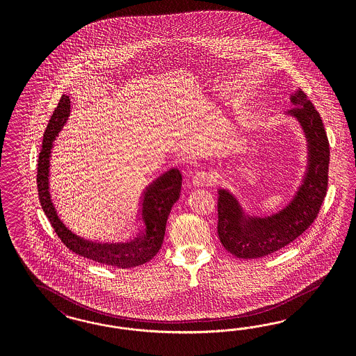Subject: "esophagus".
<instances>
[{"label": "esophagus", "mask_w": 356, "mask_h": 356, "mask_svg": "<svg viewBox=\"0 0 356 356\" xmlns=\"http://www.w3.org/2000/svg\"><path fill=\"white\" fill-rule=\"evenodd\" d=\"M211 181H213V176L205 171L195 173L192 179V183L195 186H207L211 184Z\"/></svg>", "instance_id": "esophagus-1"}]
</instances>
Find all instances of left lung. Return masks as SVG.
Returning <instances> with one entry per match:
<instances>
[{
  "label": "left lung",
  "instance_id": "8db88e82",
  "mask_svg": "<svg viewBox=\"0 0 356 356\" xmlns=\"http://www.w3.org/2000/svg\"><path fill=\"white\" fill-rule=\"evenodd\" d=\"M289 115L300 122L308 142V167L302 186L280 213L245 218L236 198L220 189L218 198V236L238 259H261L284 248L312 225L327 191L330 149L320 113L302 88L291 95Z\"/></svg>",
  "mask_w": 356,
  "mask_h": 356
}]
</instances>
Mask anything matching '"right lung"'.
<instances>
[{"label":"right lung","instance_id":"right-lung-1","mask_svg":"<svg viewBox=\"0 0 356 356\" xmlns=\"http://www.w3.org/2000/svg\"><path fill=\"white\" fill-rule=\"evenodd\" d=\"M70 115V99L63 95L54 115L44 131L43 146L38 161V193L44 213L54 227V232L61 241L78 256L92 259L103 265L121 269L140 266L149 262L162 247L167 219L173 204L179 200L181 191V173L172 168L146 188L140 201L142 232L129 243H97L76 236L61 222L57 216L49 193V158L54 140L63 129Z\"/></svg>","mask_w":356,"mask_h":356}]
</instances>
